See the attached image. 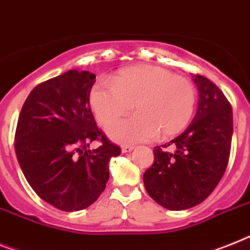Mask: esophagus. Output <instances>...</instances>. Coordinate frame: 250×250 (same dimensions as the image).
I'll return each instance as SVG.
<instances>
[{"instance_id": "obj_1", "label": "esophagus", "mask_w": 250, "mask_h": 250, "mask_svg": "<svg viewBox=\"0 0 250 250\" xmlns=\"http://www.w3.org/2000/svg\"><path fill=\"white\" fill-rule=\"evenodd\" d=\"M133 150H134V146H121V151H123V153H130V151H133Z\"/></svg>"}]
</instances>
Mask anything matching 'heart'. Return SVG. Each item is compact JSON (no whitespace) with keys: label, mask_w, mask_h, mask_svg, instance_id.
<instances>
[{"label":"heart","mask_w":250,"mask_h":250,"mask_svg":"<svg viewBox=\"0 0 250 250\" xmlns=\"http://www.w3.org/2000/svg\"><path fill=\"white\" fill-rule=\"evenodd\" d=\"M195 104L191 81L150 64L121 69L112 84L100 81L89 91V104L102 125L126 115L134 104L136 115L107 129L119 143L146 142L157 134L159 139L177 135L191 120Z\"/></svg>","instance_id":"heart-1"}]
</instances>
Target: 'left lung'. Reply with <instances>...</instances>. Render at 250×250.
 Instances as JSON below:
<instances>
[{
	"mask_svg": "<svg viewBox=\"0 0 250 250\" xmlns=\"http://www.w3.org/2000/svg\"><path fill=\"white\" fill-rule=\"evenodd\" d=\"M192 80L198 89L195 117L181 135L154 148V163L143 176L157 204L180 211L201 204L220 182L229 161L232 110L215 83L200 74Z\"/></svg>",
	"mask_w": 250,
	"mask_h": 250,
	"instance_id": "left-lung-1",
	"label": "left lung"
}]
</instances>
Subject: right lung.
Here are the masks:
<instances>
[{
  "mask_svg": "<svg viewBox=\"0 0 250 250\" xmlns=\"http://www.w3.org/2000/svg\"><path fill=\"white\" fill-rule=\"evenodd\" d=\"M96 76L70 69L30 92L21 108L15 151L36 195L63 211H80L100 197L108 181V161L120 148L97 127L89 107ZM97 149L86 148L93 140Z\"/></svg>",
  "mask_w": 250,
  "mask_h": 250,
  "instance_id": "add662e5",
  "label": "right lung"
}]
</instances>
